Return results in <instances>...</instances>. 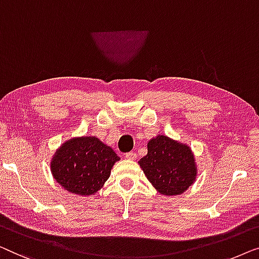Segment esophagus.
I'll list each match as a JSON object with an SVG mask.
<instances>
[{
  "mask_svg": "<svg viewBox=\"0 0 259 259\" xmlns=\"http://www.w3.org/2000/svg\"><path fill=\"white\" fill-rule=\"evenodd\" d=\"M124 157L126 159H130V161H135V159H136V157H137V155H136V152L131 151V152H128V154H125Z\"/></svg>",
  "mask_w": 259,
  "mask_h": 259,
  "instance_id": "esophagus-1",
  "label": "esophagus"
}]
</instances>
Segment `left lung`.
Masks as SVG:
<instances>
[{"mask_svg":"<svg viewBox=\"0 0 259 259\" xmlns=\"http://www.w3.org/2000/svg\"><path fill=\"white\" fill-rule=\"evenodd\" d=\"M147 147L148 154L138 164L159 195H182L195 183L198 170L194 152L188 144L157 135L148 142Z\"/></svg>","mask_w":259,"mask_h":259,"instance_id":"left-lung-1","label":"left lung"}]
</instances>
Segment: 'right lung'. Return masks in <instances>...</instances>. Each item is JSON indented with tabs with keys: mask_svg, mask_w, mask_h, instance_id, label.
<instances>
[{
	"mask_svg": "<svg viewBox=\"0 0 259 259\" xmlns=\"http://www.w3.org/2000/svg\"><path fill=\"white\" fill-rule=\"evenodd\" d=\"M119 159L112 148L98 137L78 136L61 144L50 161V170L64 190L92 196L103 188Z\"/></svg>",
	"mask_w": 259,
	"mask_h": 259,
	"instance_id": "obj_1",
	"label": "right lung"
}]
</instances>
